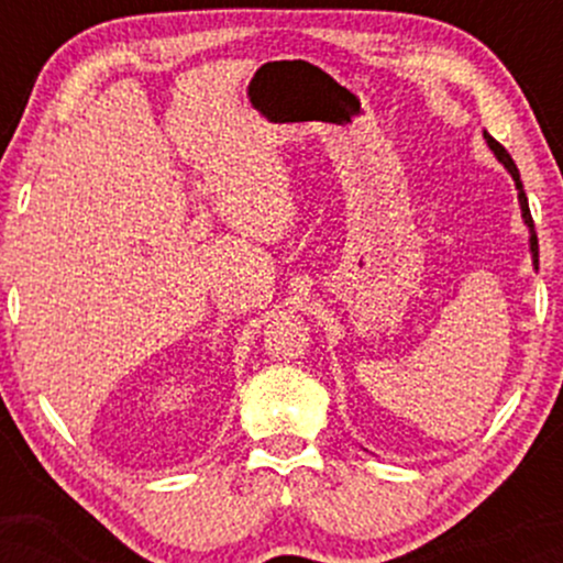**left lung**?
Listing matches in <instances>:
<instances>
[{
  "label": "left lung",
  "mask_w": 563,
  "mask_h": 563,
  "mask_svg": "<svg viewBox=\"0 0 563 563\" xmlns=\"http://www.w3.org/2000/svg\"><path fill=\"white\" fill-rule=\"evenodd\" d=\"M484 140H487V145H489V151L495 153V158L500 161L503 166H506L508 169V174L510 177H514V183H516V190H519V206H521V219H525V224H527V230H529V254H532V267L538 269V264H540V256H538V235H534V222H532V214H529V200H527V192H525V185H521V177H519V169H516V164H514V158L508 156V151L506 147L500 145V142L497 140H493L489 137L487 132H484Z\"/></svg>",
  "instance_id": "8db88e82"
}]
</instances>
